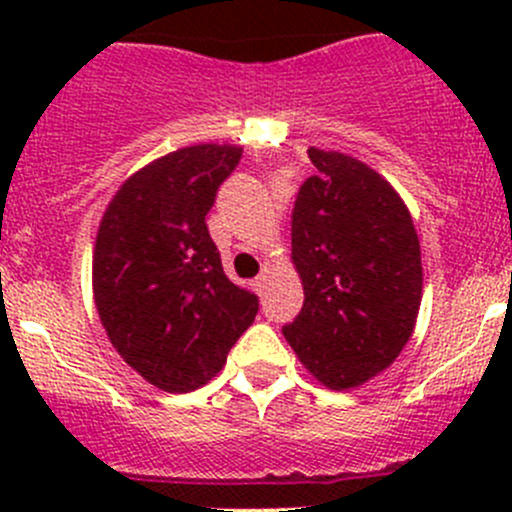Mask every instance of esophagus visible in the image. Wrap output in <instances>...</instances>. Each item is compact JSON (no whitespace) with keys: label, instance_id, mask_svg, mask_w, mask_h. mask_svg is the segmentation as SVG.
Instances as JSON below:
<instances>
[{"label":"esophagus","instance_id":"1","mask_svg":"<svg viewBox=\"0 0 512 512\" xmlns=\"http://www.w3.org/2000/svg\"><path fill=\"white\" fill-rule=\"evenodd\" d=\"M252 287H255L257 294L265 292V289H267V275H265V272H262L260 277H255V280H252Z\"/></svg>","mask_w":512,"mask_h":512}]
</instances>
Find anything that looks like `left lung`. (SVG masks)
Segmentation results:
<instances>
[{"instance_id": "left-lung-1", "label": "left lung", "mask_w": 512, "mask_h": 512, "mask_svg": "<svg viewBox=\"0 0 512 512\" xmlns=\"http://www.w3.org/2000/svg\"><path fill=\"white\" fill-rule=\"evenodd\" d=\"M317 173L292 210V262L304 304L282 334L304 369L334 391L394 364L421 307V245L409 208L376 170L309 148Z\"/></svg>"}]
</instances>
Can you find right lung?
Masks as SVG:
<instances>
[{"label": "right lung", "mask_w": 512, "mask_h": 512, "mask_svg": "<svg viewBox=\"0 0 512 512\" xmlns=\"http://www.w3.org/2000/svg\"><path fill=\"white\" fill-rule=\"evenodd\" d=\"M242 148H178L133 173L98 225L94 299L108 339L158 389L208 384L260 302L227 280L205 215Z\"/></svg>", "instance_id": "obj_1"}]
</instances>
